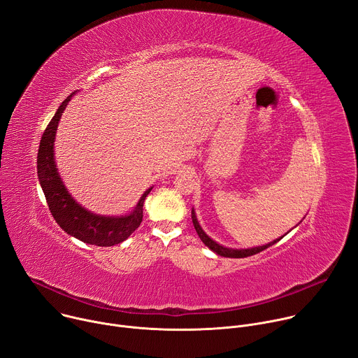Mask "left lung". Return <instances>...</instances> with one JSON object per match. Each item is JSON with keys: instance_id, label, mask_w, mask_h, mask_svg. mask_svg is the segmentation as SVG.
Segmentation results:
<instances>
[{"instance_id": "left-lung-1", "label": "left lung", "mask_w": 358, "mask_h": 358, "mask_svg": "<svg viewBox=\"0 0 358 358\" xmlns=\"http://www.w3.org/2000/svg\"><path fill=\"white\" fill-rule=\"evenodd\" d=\"M191 218H192V224H194V229H196V231H197V234H199V237L201 238V241L210 248V250H213L215 254H218V255H221V257H230V258H244V257H248V255H254V254H257V252H259V251H263V250H266V248H268L270 245H274L277 241H280L282 237H280V238H277V240H274V241H271V243H268V244H266V245H259V247H252V248H227V247H222V245H220L218 243H215L214 240H211L206 233H204V230L201 229V225L199 224V220H197V217H196V213H194V208L191 210Z\"/></svg>"}]
</instances>
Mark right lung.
Listing matches in <instances>:
<instances>
[{
  "label": "right lung",
  "instance_id": "1",
  "mask_svg": "<svg viewBox=\"0 0 358 358\" xmlns=\"http://www.w3.org/2000/svg\"><path fill=\"white\" fill-rule=\"evenodd\" d=\"M74 94L76 92L70 94L61 103L41 137L37 155L38 180L44 191L48 208L54 220L64 231L87 244L111 247L122 243L138 229L143 221L144 200L152 189V187L143 194L140 201L131 213L120 217L94 214L81 207L71 197V194L67 191L57 171L54 159V141L61 115L71 101V96Z\"/></svg>",
  "mask_w": 358,
  "mask_h": 358
}]
</instances>
